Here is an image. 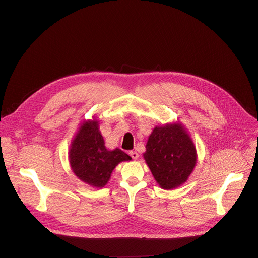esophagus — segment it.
<instances>
[{"mask_svg":"<svg viewBox=\"0 0 258 258\" xmlns=\"http://www.w3.org/2000/svg\"><path fill=\"white\" fill-rule=\"evenodd\" d=\"M128 154L131 155V157H132L133 159H138V157H139V154H138L136 151H130Z\"/></svg>","mask_w":258,"mask_h":258,"instance_id":"34e87169","label":"esophagus"}]
</instances>
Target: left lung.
<instances>
[{
	"label": "left lung",
	"mask_w": 258,
	"mask_h": 258,
	"mask_svg": "<svg viewBox=\"0 0 258 258\" xmlns=\"http://www.w3.org/2000/svg\"><path fill=\"white\" fill-rule=\"evenodd\" d=\"M143 155L155 180L164 190L182 185L197 161L194 143L179 123L156 126L149 136Z\"/></svg>",
	"instance_id": "obj_1"
}]
</instances>
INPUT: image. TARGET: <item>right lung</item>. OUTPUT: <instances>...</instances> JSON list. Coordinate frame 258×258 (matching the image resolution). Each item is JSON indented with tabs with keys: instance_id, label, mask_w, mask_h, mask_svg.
<instances>
[{
	"instance_id": "1",
	"label": "right lung",
	"mask_w": 258,
	"mask_h": 258,
	"mask_svg": "<svg viewBox=\"0 0 258 258\" xmlns=\"http://www.w3.org/2000/svg\"><path fill=\"white\" fill-rule=\"evenodd\" d=\"M132 157L116 148L108 150L96 119L85 121L71 142L69 163L72 171L84 182L96 188H103L113 169Z\"/></svg>"
}]
</instances>
